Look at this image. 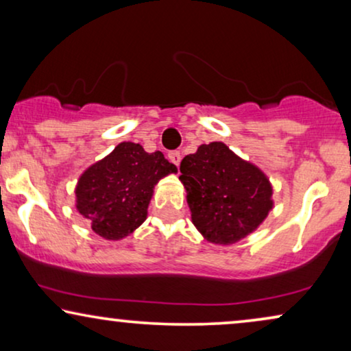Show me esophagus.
<instances>
[{
  "label": "esophagus",
  "mask_w": 351,
  "mask_h": 351,
  "mask_svg": "<svg viewBox=\"0 0 351 351\" xmlns=\"http://www.w3.org/2000/svg\"><path fill=\"white\" fill-rule=\"evenodd\" d=\"M167 156H169V160L172 161V162H174V165L176 166H179L180 165V161H182V155H180V152H169V155H167Z\"/></svg>",
  "instance_id": "34e87169"
}]
</instances>
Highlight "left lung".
<instances>
[{"instance_id":"left-lung-1","label":"left lung","mask_w":351,"mask_h":351,"mask_svg":"<svg viewBox=\"0 0 351 351\" xmlns=\"http://www.w3.org/2000/svg\"><path fill=\"white\" fill-rule=\"evenodd\" d=\"M191 222L206 241L230 246L256 232L275 206L268 176L223 142L203 143L180 162Z\"/></svg>"}]
</instances>
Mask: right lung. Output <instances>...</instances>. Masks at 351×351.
I'll list each match as a JSON object with an SVG mask.
<instances>
[{"mask_svg": "<svg viewBox=\"0 0 351 351\" xmlns=\"http://www.w3.org/2000/svg\"><path fill=\"white\" fill-rule=\"evenodd\" d=\"M169 174H177V167L161 152L121 142L80 176L75 208L95 234L118 241L145 222L155 185Z\"/></svg>", "mask_w": 351, "mask_h": 351, "instance_id": "right-lung-1", "label": "right lung"}]
</instances>
